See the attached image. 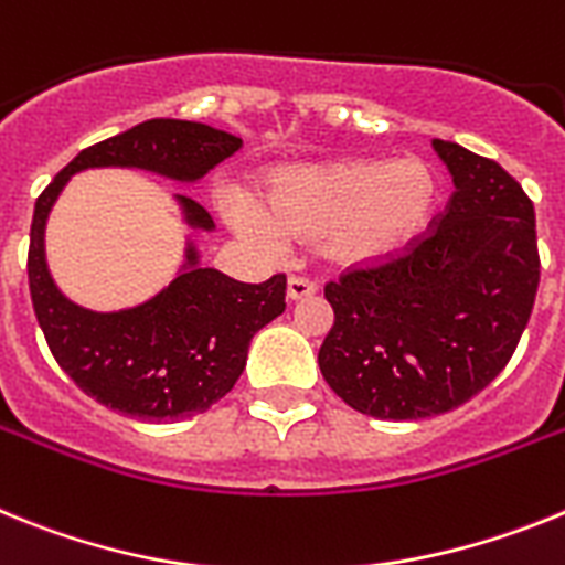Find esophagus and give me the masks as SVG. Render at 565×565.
<instances>
[{"label": "esophagus", "instance_id": "obj_1", "mask_svg": "<svg viewBox=\"0 0 565 565\" xmlns=\"http://www.w3.org/2000/svg\"><path fill=\"white\" fill-rule=\"evenodd\" d=\"M318 292V287L307 278H289L287 281V298L289 301H303V298H312Z\"/></svg>", "mask_w": 565, "mask_h": 565}]
</instances>
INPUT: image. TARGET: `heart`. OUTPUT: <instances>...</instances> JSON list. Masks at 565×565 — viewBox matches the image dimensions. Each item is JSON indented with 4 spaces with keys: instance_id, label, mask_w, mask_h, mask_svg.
<instances>
[{
    "instance_id": "b5f03b06",
    "label": "heart",
    "mask_w": 565,
    "mask_h": 565,
    "mask_svg": "<svg viewBox=\"0 0 565 565\" xmlns=\"http://www.w3.org/2000/svg\"><path fill=\"white\" fill-rule=\"evenodd\" d=\"M438 204V179L420 159H332L289 164L264 181L262 207L227 204L244 238L321 242L338 267H377L418 242Z\"/></svg>"
}]
</instances>
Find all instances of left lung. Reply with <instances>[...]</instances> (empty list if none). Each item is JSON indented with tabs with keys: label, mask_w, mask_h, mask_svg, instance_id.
Instances as JSON below:
<instances>
[{
	"label": "left lung",
	"mask_w": 565,
	"mask_h": 565,
	"mask_svg": "<svg viewBox=\"0 0 565 565\" xmlns=\"http://www.w3.org/2000/svg\"><path fill=\"white\" fill-rule=\"evenodd\" d=\"M431 147L455 184L438 227L398 262L323 289L335 321L318 366L370 418H435L475 398L509 364L541 281L523 188L466 147Z\"/></svg>",
	"instance_id": "1"
}]
</instances>
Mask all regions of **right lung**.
<instances>
[{"mask_svg":"<svg viewBox=\"0 0 565 565\" xmlns=\"http://www.w3.org/2000/svg\"><path fill=\"white\" fill-rule=\"evenodd\" d=\"M242 147L238 136L201 121L150 119L87 147L36 199L28 281L36 321L56 364L78 390L141 420H179L207 412L247 366L249 341L287 307V281L242 284L201 264L193 235L215 224L201 204L173 195L188 224L184 258L173 281L125 310H87L58 289L45 255V227L67 181L82 170L121 167L195 184Z\"/></svg>","mask_w":565,"mask_h":565,"instance_id":"right-lung-1","label":"right lung"}]
</instances>
